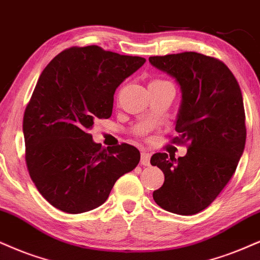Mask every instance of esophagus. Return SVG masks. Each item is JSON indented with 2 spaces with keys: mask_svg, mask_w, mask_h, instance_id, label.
I'll list each match as a JSON object with an SVG mask.
<instances>
[{
  "mask_svg": "<svg viewBox=\"0 0 260 260\" xmlns=\"http://www.w3.org/2000/svg\"><path fill=\"white\" fill-rule=\"evenodd\" d=\"M149 160H150L149 153H147L146 150H142V152H141V165L149 166V164H150Z\"/></svg>",
  "mask_w": 260,
  "mask_h": 260,
  "instance_id": "esophagus-1",
  "label": "esophagus"
}]
</instances>
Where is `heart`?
I'll list each match as a JSON object with an SVG mask.
<instances>
[{"mask_svg":"<svg viewBox=\"0 0 260 260\" xmlns=\"http://www.w3.org/2000/svg\"><path fill=\"white\" fill-rule=\"evenodd\" d=\"M152 83H166V81H161V79H155V81H153Z\"/></svg>","mask_w":260,"mask_h":260,"instance_id":"obj_1","label":"heart"}]
</instances>
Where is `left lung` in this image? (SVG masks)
<instances>
[{"instance_id": "obj_1", "label": "left lung", "mask_w": 260, "mask_h": 260, "mask_svg": "<svg viewBox=\"0 0 260 260\" xmlns=\"http://www.w3.org/2000/svg\"><path fill=\"white\" fill-rule=\"evenodd\" d=\"M149 62L181 85L178 136L171 142L188 148L178 159L152 155L150 164L165 176L153 199L169 212L191 216L213 203L238 168L246 143L241 89L225 63L204 54L150 56Z\"/></svg>"}]
</instances>
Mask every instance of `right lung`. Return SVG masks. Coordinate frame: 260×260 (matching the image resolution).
Here are the masks:
<instances>
[{
	"label": "right lung",
	"instance_id": "right-lung-1",
	"mask_svg": "<svg viewBox=\"0 0 260 260\" xmlns=\"http://www.w3.org/2000/svg\"><path fill=\"white\" fill-rule=\"evenodd\" d=\"M146 61L99 46L71 47L48 63L25 108V161L38 191L66 213L94 210L140 162L136 147L102 148L88 131L112 115L115 89Z\"/></svg>",
	"mask_w": 260,
	"mask_h": 260
}]
</instances>
